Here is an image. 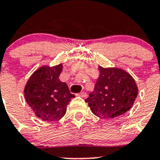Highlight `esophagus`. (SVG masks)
I'll return each mask as SVG.
<instances>
[{
	"instance_id": "esophagus-1",
	"label": "esophagus",
	"mask_w": 160,
	"mask_h": 160,
	"mask_svg": "<svg viewBox=\"0 0 160 160\" xmlns=\"http://www.w3.org/2000/svg\"><path fill=\"white\" fill-rule=\"evenodd\" d=\"M78 95L80 97H83V98H85V97L87 96V94H86V92H80V94H78Z\"/></svg>"
}]
</instances>
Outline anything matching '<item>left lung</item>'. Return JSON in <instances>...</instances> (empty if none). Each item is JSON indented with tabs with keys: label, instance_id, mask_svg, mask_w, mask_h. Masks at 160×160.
<instances>
[{
	"label": "left lung",
	"instance_id": "1",
	"mask_svg": "<svg viewBox=\"0 0 160 160\" xmlns=\"http://www.w3.org/2000/svg\"><path fill=\"white\" fill-rule=\"evenodd\" d=\"M99 76L95 90L85 99L95 115L113 119L129 110L138 95V88L128 72L117 67L98 66Z\"/></svg>",
	"mask_w": 160,
	"mask_h": 160
}]
</instances>
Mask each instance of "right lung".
Returning <instances> with one entry per match:
<instances>
[{
	"mask_svg": "<svg viewBox=\"0 0 160 160\" xmlns=\"http://www.w3.org/2000/svg\"><path fill=\"white\" fill-rule=\"evenodd\" d=\"M62 63L42 65L32 73L24 88V97L35 115L46 122H54L65 116L67 105L75 95L67 83L59 80Z\"/></svg>",
	"mask_w": 160,
	"mask_h": 160,
	"instance_id": "right-lung-1",
	"label": "right lung"
}]
</instances>
